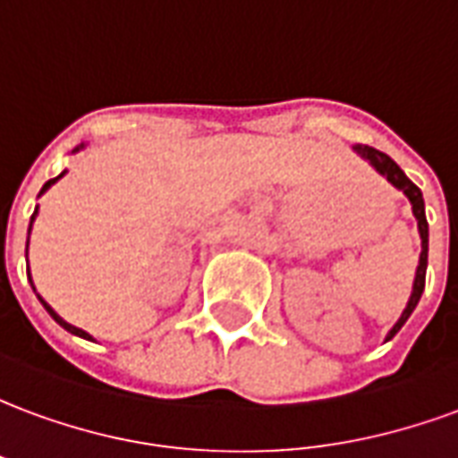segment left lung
Wrapping results in <instances>:
<instances>
[{"label": "left lung", "instance_id": "8db88e82", "mask_svg": "<svg viewBox=\"0 0 458 458\" xmlns=\"http://www.w3.org/2000/svg\"><path fill=\"white\" fill-rule=\"evenodd\" d=\"M353 149L355 154H360V157H363V159L368 161V164H370L380 176H385V179L390 181L394 189L403 191L404 196L410 199L414 218H417V230H420V238H422V252H420V265H417V272H414L412 294H410V301H407V307H404L403 317L397 318V324L390 328V334H387V338H385V341H390V338H393L394 334L404 327V321L410 318V314H412L414 307H417V301H420V297H422L424 277H427V252H429V225H427V216H424L422 191L417 189L412 181L404 176V171L400 169V166H397V164H394L385 151L373 149V147H368V144H355Z\"/></svg>", "mask_w": 458, "mask_h": 458}]
</instances>
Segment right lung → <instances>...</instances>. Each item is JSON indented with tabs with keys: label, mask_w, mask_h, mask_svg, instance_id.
<instances>
[{
	"label": "right lung",
	"mask_w": 458,
	"mask_h": 458,
	"mask_svg": "<svg viewBox=\"0 0 458 458\" xmlns=\"http://www.w3.org/2000/svg\"><path fill=\"white\" fill-rule=\"evenodd\" d=\"M85 144H81V147H75L73 151H78V149H83ZM65 174V171H64ZM64 174H61V176H64ZM61 176H55V179H51V181H46L44 183V189H41V193H44V191H48L51 189V186H54L55 181L61 179ZM41 193H38V196H41ZM36 213H38V206H36V210H34V216H31V223H34V218H36ZM31 223H29V233H31ZM26 250H29V245H26ZM29 282H31V272H29ZM31 287H34V282H31ZM34 292H36V287H34ZM36 297H38V294H36ZM41 299V297H38ZM41 304H44V309L46 311H48V314H51V318H54L55 324H58V327H64L65 331H68V334H73V336H81V338H88V341H93V336H90V334H85L83 328H78V327H73V324H68V321H64V318L58 317V314H55L54 309L48 307V304H46L44 299H41Z\"/></svg>",
	"instance_id": "obj_1"
}]
</instances>
